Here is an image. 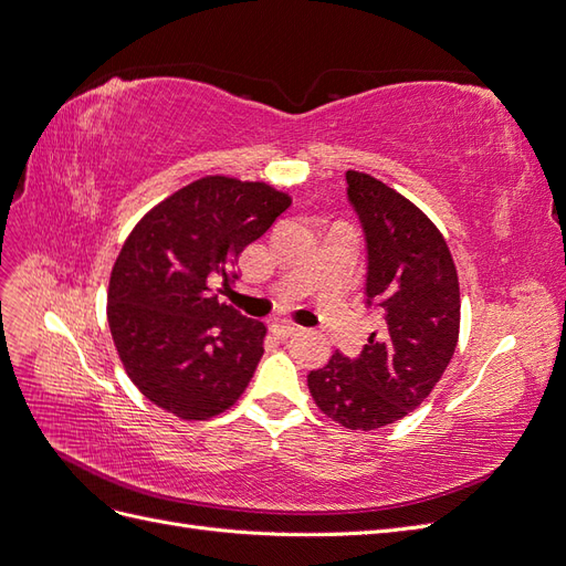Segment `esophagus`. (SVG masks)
<instances>
[{
    "mask_svg": "<svg viewBox=\"0 0 566 566\" xmlns=\"http://www.w3.org/2000/svg\"><path fill=\"white\" fill-rule=\"evenodd\" d=\"M297 331H300V325L290 323V321H276V323H271V333L276 335V337H281V339H285V337H290V335H295Z\"/></svg>",
    "mask_w": 566,
    "mask_h": 566,
    "instance_id": "1",
    "label": "esophagus"
}]
</instances>
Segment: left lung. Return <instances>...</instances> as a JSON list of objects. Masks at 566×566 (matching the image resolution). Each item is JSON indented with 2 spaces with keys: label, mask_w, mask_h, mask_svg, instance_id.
Instances as JSON below:
<instances>
[{
  "label": "left lung",
  "mask_w": 566,
  "mask_h": 566,
  "mask_svg": "<svg viewBox=\"0 0 566 566\" xmlns=\"http://www.w3.org/2000/svg\"><path fill=\"white\" fill-rule=\"evenodd\" d=\"M347 198L366 235V304L382 310L356 358L333 354L306 385L321 413L347 430L406 418L441 380L460 333V287L441 231L380 179L347 172Z\"/></svg>",
  "instance_id": "left-lung-1"
}]
</instances>
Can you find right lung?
<instances>
[{
    "label": "right lung",
    "instance_id": "1",
    "mask_svg": "<svg viewBox=\"0 0 566 566\" xmlns=\"http://www.w3.org/2000/svg\"><path fill=\"white\" fill-rule=\"evenodd\" d=\"M293 198L264 181L202 177L158 202L132 229L108 283V325L119 361L148 401L181 420H208L245 391L266 325L219 293L238 254Z\"/></svg>",
    "mask_w": 566,
    "mask_h": 566
}]
</instances>
